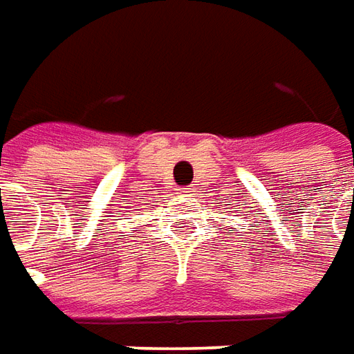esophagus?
<instances>
[{"instance_id": "34e87169", "label": "esophagus", "mask_w": 354, "mask_h": 354, "mask_svg": "<svg viewBox=\"0 0 354 354\" xmlns=\"http://www.w3.org/2000/svg\"><path fill=\"white\" fill-rule=\"evenodd\" d=\"M177 193H179V197H191V195L195 193V189H193V187H183V189H179Z\"/></svg>"}]
</instances>
